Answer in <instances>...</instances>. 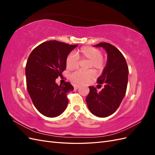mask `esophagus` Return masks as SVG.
<instances>
[{"label": "esophagus", "mask_w": 155, "mask_h": 155, "mask_svg": "<svg viewBox=\"0 0 155 155\" xmlns=\"http://www.w3.org/2000/svg\"><path fill=\"white\" fill-rule=\"evenodd\" d=\"M74 88H76V89H78V88H79V87H80V86H79V85H74Z\"/></svg>", "instance_id": "1"}]
</instances>
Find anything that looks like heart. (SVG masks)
I'll return each mask as SVG.
<instances>
[{"instance_id":"b5f03b06","label":"heart","mask_w":155,"mask_h":155,"mask_svg":"<svg viewBox=\"0 0 155 155\" xmlns=\"http://www.w3.org/2000/svg\"><path fill=\"white\" fill-rule=\"evenodd\" d=\"M79 59H88L89 62L87 67H92L96 70L104 68L105 61L102 57L101 51L97 48L91 46H84L76 53L69 54L66 58V67L68 70H74L78 67ZM94 77L92 70H76L70 75V80L76 83H85Z\"/></svg>"}]
</instances>
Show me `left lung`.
<instances>
[{"mask_svg": "<svg viewBox=\"0 0 155 155\" xmlns=\"http://www.w3.org/2000/svg\"><path fill=\"white\" fill-rule=\"evenodd\" d=\"M95 47L104 48L107 53V62L101 76L97 79L104 88L98 92L94 87H89L86 97L88 109L100 118H105L117 110L125 95L128 83L129 68L121 51L108 43H100Z\"/></svg>", "mask_w": 155, "mask_h": 155, "instance_id": "1", "label": "left lung"}]
</instances>
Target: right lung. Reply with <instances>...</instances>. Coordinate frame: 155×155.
<instances>
[{
    "mask_svg": "<svg viewBox=\"0 0 155 155\" xmlns=\"http://www.w3.org/2000/svg\"><path fill=\"white\" fill-rule=\"evenodd\" d=\"M77 46L58 41H46L33 50L27 60L28 92L37 110L46 117L58 116L66 109L67 94L74 87L69 82L59 86L55 79L62 76L67 55Z\"/></svg>",
    "mask_w": 155,
    "mask_h": 155,
    "instance_id": "add662e5",
    "label": "right lung"
}]
</instances>
